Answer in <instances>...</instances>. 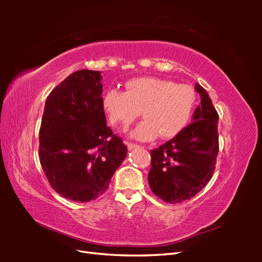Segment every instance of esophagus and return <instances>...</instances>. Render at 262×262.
Masks as SVG:
<instances>
[{"label":"esophagus","mask_w":262,"mask_h":262,"mask_svg":"<svg viewBox=\"0 0 262 262\" xmlns=\"http://www.w3.org/2000/svg\"><path fill=\"white\" fill-rule=\"evenodd\" d=\"M126 145H127V147H128V149H129V151H132V149H134V148H136L137 147V145L136 144H133V143H126Z\"/></svg>","instance_id":"obj_1"}]
</instances>
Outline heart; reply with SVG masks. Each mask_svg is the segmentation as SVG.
Listing matches in <instances>:
<instances>
[{"mask_svg": "<svg viewBox=\"0 0 262 262\" xmlns=\"http://www.w3.org/2000/svg\"><path fill=\"white\" fill-rule=\"evenodd\" d=\"M126 92L109 89L102 96V107L114 126L126 130L138 117L142 121L129 136L140 142L173 138L191 120L197 104L193 89L161 77H135L126 82Z\"/></svg>", "mask_w": 262, "mask_h": 262, "instance_id": "obj_1", "label": "heart"}]
</instances>
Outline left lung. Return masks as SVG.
<instances>
[{"instance_id": "left-lung-1", "label": "left lung", "mask_w": 262, "mask_h": 262, "mask_svg": "<svg viewBox=\"0 0 262 262\" xmlns=\"http://www.w3.org/2000/svg\"><path fill=\"white\" fill-rule=\"evenodd\" d=\"M200 104L179 135L151 151L148 183L154 194L174 204L190 199L207 185L219 154V115L205 89L196 83Z\"/></svg>"}]
</instances>
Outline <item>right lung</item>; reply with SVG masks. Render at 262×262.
<instances>
[{"label":"right lung","mask_w":262,"mask_h":262,"mask_svg":"<svg viewBox=\"0 0 262 262\" xmlns=\"http://www.w3.org/2000/svg\"><path fill=\"white\" fill-rule=\"evenodd\" d=\"M99 71L72 73L49 93L39 132V159L54 190L86 203L107 190L127 147L107 126Z\"/></svg>","instance_id":"right-lung-1"}]
</instances>
